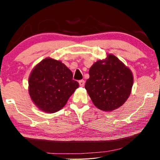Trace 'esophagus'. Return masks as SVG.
<instances>
[{"label": "esophagus", "instance_id": "34e87169", "mask_svg": "<svg viewBox=\"0 0 160 160\" xmlns=\"http://www.w3.org/2000/svg\"><path fill=\"white\" fill-rule=\"evenodd\" d=\"M79 85L80 87H83L84 85H85V80H81L79 81Z\"/></svg>", "mask_w": 160, "mask_h": 160}]
</instances>
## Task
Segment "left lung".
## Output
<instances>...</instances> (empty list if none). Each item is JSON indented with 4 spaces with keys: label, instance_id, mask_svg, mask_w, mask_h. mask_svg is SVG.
<instances>
[{
    "label": "left lung",
    "instance_id": "left-lung-1",
    "mask_svg": "<svg viewBox=\"0 0 160 160\" xmlns=\"http://www.w3.org/2000/svg\"><path fill=\"white\" fill-rule=\"evenodd\" d=\"M85 88L94 106L112 112L126 102L131 92L133 76L129 68L113 54L99 60L89 70Z\"/></svg>",
    "mask_w": 160,
    "mask_h": 160
}]
</instances>
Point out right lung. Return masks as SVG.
Segmentation results:
<instances>
[{
	"label": "right lung",
	"mask_w": 160,
	"mask_h": 160,
	"mask_svg": "<svg viewBox=\"0 0 160 160\" xmlns=\"http://www.w3.org/2000/svg\"><path fill=\"white\" fill-rule=\"evenodd\" d=\"M29 94L34 104L46 113H55L66 104L79 84L72 72L60 61L46 58L32 70Z\"/></svg>",
	"instance_id": "obj_1"
}]
</instances>
